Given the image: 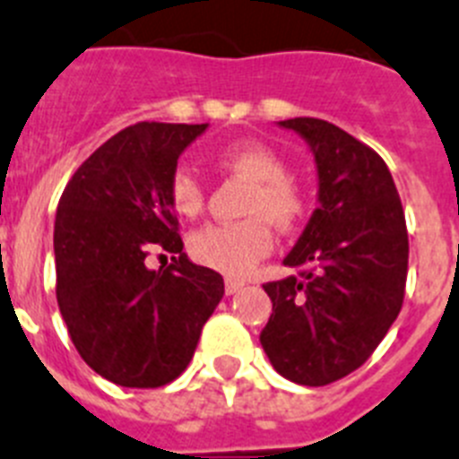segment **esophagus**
<instances>
[{
  "instance_id": "34e87169",
  "label": "esophagus",
  "mask_w": 459,
  "mask_h": 459,
  "mask_svg": "<svg viewBox=\"0 0 459 459\" xmlns=\"http://www.w3.org/2000/svg\"><path fill=\"white\" fill-rule=\"evenodd\" d=\"M245 286V281L242 279H233V277H226L224 281V290H226V296H233V293H238V290Z\"/></svg>"
}]
</instances>
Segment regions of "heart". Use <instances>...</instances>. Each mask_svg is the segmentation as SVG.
<instances>
[{
  "instance_id": "1",
  "label": "heart",
  "mask_w": 459,
  "mask_h": 459,
  "mask_svg": "<svg viewBox=\"0 0 459 459\" xmlns=\"http://www.w3.org/2000/svg\"><path fill=\"white\" fill-rule=\"evenodd\" d=\"M221 169L252 180L242 214L235 224H210L189 235L191 258L205 268L230 277L252 273L273 252V223L277 230H293L305 214V198L289 180V166L274 150L256 141H240L217 154ZM173 212L196 219L205 207V189L191 170H175L169 185Z\"/></svg>"
}]
</instances>
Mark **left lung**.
<instances>
[{"instance_id": "obj_1", "label": "left lung", "mask_w": 459, "mask_h": 459, "mask_svg": "<svg viewBox=\"0 0 459 459\" xmlns=\"http://www.w3.org/2000/svg\"><path fill=\"white\" fill-rule=\"evenodd\" d=\"M316 163L318 207L284 265L261 346L293 384L325 385L368 360L404 300L409 235L388 166L372 147L316 117L277 122Z\"/></svg>"}]
</instances>
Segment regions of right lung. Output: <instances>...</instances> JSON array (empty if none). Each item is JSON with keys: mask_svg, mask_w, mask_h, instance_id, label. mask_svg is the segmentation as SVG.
Masks as SVG:
<instances>
[{"mask_svg": "<svg viewBox=\"0 0 459 459\" xmlns=\"http://www.w3.org/2000/svg\"><path fill=\"white\" fill-rule=\"evenodd\" d=\"M207 125L138 122L91 154L55 217L57 305L82 360L125 388H159L189 365L224 279L182 252L169 185ZM174 254L150 271L146 254Z\"/></svg>", "mask_w": 459, "mask_h": 459, "instance_id": "1", "label": "right lung"}]
</instances>
